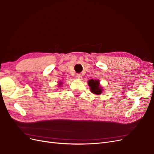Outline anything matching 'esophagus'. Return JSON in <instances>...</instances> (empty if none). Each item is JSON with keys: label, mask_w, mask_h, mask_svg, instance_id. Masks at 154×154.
I'll list each match as a JSON object with an SVG mask.
<instances>
[{"label": "esophagus", "mask_w": 154, "mask_h": 154, "mask_svg": "<svg viewBox=\"0 0 154 154\" xmlns=\"http://www.w3.org/2000/svg\"><path fill=\"white\" fill-rule=\"evenodd\" d=\"M76 77H77V79H81L82 78L81 74H79V73L77 74V75H76Z\"/></svg>", "instance_id": "1"}]
</instances>
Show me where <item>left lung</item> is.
<instances>
[{"mask_svg": "<svg viewBox=\"0 0 154 154\" xmlns=\"http://www.w3.org/2000/svg\"><path fill=\"white\" fill-rule=\"evenodd\" d=\"M88 86L90 88V91L95 95H100L103 91V87L100 85V81L98 79H90L88 81Z\"/></svg>", "mask_w": 154, "mask_h": 154, "instance_id": "1", "label": "left lung"}]
</instances>
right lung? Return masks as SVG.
<instances>
[{"label":"right lung","instance_id":"add662e5","mask_svg":"<svg viewBox=\"0 0 154 154\" xmlns=\"http://www.w3.org/2000/svg\"><path fill=\"white\" fill-rule=\"evenodd\" d=\"M62 84H63V82H62L61 81H59V83H58V86H59V87H61V86H62Z\"/></svg>","mask_w":154,"mask_h":154}]
</instances>
